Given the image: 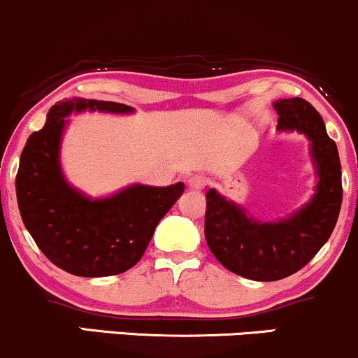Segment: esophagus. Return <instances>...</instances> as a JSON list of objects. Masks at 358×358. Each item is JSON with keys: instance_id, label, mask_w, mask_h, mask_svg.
I'll return each mask as SVG.
<instances>
[{"instance_id": "1", "label": "esophagus", "mask_w": 358, "mask_h": 358, "mask_svg": "<svg viewBox=\"0 0 358 358\" xmlns=\"http://www.w3.org/2000/svg\"><path fill=\"white\" fill-rule=\"evenodd\" d=\"M206 182H208V179H206V176L203 174H194L191 176L187 180V186L191 189H196V191H199V189H204Z\"/></svg>"}]
</instances>
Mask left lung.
Here are the masks:
<instances>
[{"label":"left lung","instance_id":"8db88e82","mask_svg":"<svg viewBox=\"0 0 358 358\" xmlns=\"http://www.w3.org/2000/svg\"><path fill=\"white\" fill-rule=\"evenodd\" d=\"M280 132H298L310 141L317 174L312 199L276 221L256 220L216 189L206 192L204 234L214 258L229 271L255 281H276L305 266L329 241L342 206V166L325 122L312 103L295 96L273 103Z\"/></svg>","mask_w":358,"mask_h":358}]
</instances>
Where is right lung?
I'll list each match as a JSON object with an SVG mask.
<instances>
[{
    "mask_svg": "<svg viewBox=\"0 0 358 358\" xmlns=\"http://www.w3.org/2000/svg\"><path fill=\"white\" fill-rule=\"evenodd\" d=\"M134 113V107L103 100H62L43 129L28 137L16 174L21 220L55 266L75 276L120 275L145 253L159 221L182 196L184 184H130L115 194L90 197L66 180L60 149L70 113Z\"/></svg>",
    "mask_w": 358,
    "mask_h": 358,
    "instance_id": "1",
    "label": "right lung"
}]
</instances>
